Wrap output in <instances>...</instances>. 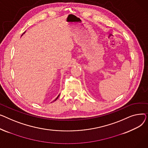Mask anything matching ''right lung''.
<instances>
[{"mask_svg": "<svg viewBox=\"0 0 148 148\" xmlns=\"http://www.w3.org/2000/svg\"><path fill=\"white\" fill-rule=\"evenodd\" d=\"M24 33H25V32H24ZM24 33H23V34H24ZM23 34H22V35H23ZM59 96H60V94H59V95H58V96H57V98H56V99H55V100H54V101H56V100H57V99H58V97H59Z\"/></svg>", "mask_w": 148, "mask_h": 148, "instance_id": "right-lung-1", "label": "right lung"}]
</instances>
